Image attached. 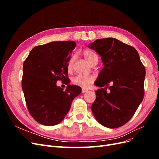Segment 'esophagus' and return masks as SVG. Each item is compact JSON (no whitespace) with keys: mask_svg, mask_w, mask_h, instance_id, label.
Listing matches in <instances>:
<instances>
[{"mask_svg":"<svg viewBox=\"0 0 159 159\" xmlns=\"http://www.w3.org/2000/svg\"><path fill=\"white\" fill-rule=\"evenodd\" d=\"M88 91V89H84V88H82V89H81V92H82V93H85V92H87Z\"/></svg>","mask_w":159,"mask_h":159,"instance_id":"34e87169","label":"esophagus"}]
</instances>
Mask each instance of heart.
Masks as SVG:
<instances>
[{
	"label": "heart",
	"mask_w": 159,
	"mask_h": 159,
	"mask_svg": "<svg viewBox=\"0 0 159 159\" xmlns=\"http://www.w3.org/2000/svg\"><path fill=\"white\" fill-rule=\"evenodd\" d=\"M84 56L85 57V58L87 60V61L89 62L90 64L93 63V61L95 60L98 59V56L95 54V52H93L92 50H85L84 51ZM73 61H74V57H71L70 59L68 68V70H71L72 64H73ZM94 80V78L91 75H76L74 78L72 79L71 81L73 84L80 86V87L81 88H88V86L93 82Z\"/></svg>",
	"instance_id": "obj_1"
}]
</instances>
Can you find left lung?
<instances>
[{
    "mask_svg": "<svg viewBox=\"0 0 159 159\" xmlns=\"http://www.w3.org/2000/svg\"><path fill=\"white\" fill-rule=\"evenodd\" d=\"M88 47L101 56L104 66L95 82L101 89L95 91L91 111L103 126L121 127L143 99L145 67L133 47L115 38L98 39Z\"/></svg>",
    "mask_w": 159,
    "mask_h": 159,
    "instance_id": "left-lung-1",
    "label": "left lung"
}]
</instances>
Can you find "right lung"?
<instances>
[{
    "instance_id": "1",
    "label": "right lung",
    "mask_w": 159,
    "mask_h": 159,
    "mask_svg": "<svg viewBox=\"0 0 159 159\" xmlns=\"http://www.w3.org/2000/svg\"><path fill=\"white\" fill-rule=\"evenodd\" d=\"M74 41L52 42L30 51L23 64L22 88L26 106L36 121L53 126L63 121L72 101L81 92L80 86L69 84L66 90L56 85L57 80H68L70 54Z\"/></svg>"
}]
</instances>
